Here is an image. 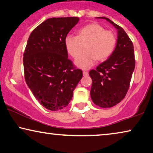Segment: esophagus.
<instances>
[{
	"instance_id": "obj_1",
	"label": "esophagus",
	"mask_w": 153,
	"mask_h": 153,
	"mask_svg": "<svg viewBox=\"0 0 153 153\" xmlns=\"http://www.w3.org/2000/svg\"><path fill=\"white\" fill-rule=\"evenodd\" d=\"M83 76H88V72L86 71H83Z\"/></svg>"
}]
</instances>
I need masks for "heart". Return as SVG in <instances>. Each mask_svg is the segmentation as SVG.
<instances>
[{
	"label": "heart",
	"instance_id": "1",
	"mask_svg": "<svg viewBox=\"0 0 153 153\" xmlns=\"http://www.w3.org/2000/svg\"><path fill=\"white\" fill-rule=\"evenodd\" d=\"M77 36L69 35L65 43L67 52L76 58L85 45L86 51L75 60V65L87 69L94 65L96 60L103 61L111 56L116 45V36L113 31H106L103 26L93 22L77 31Z\"/></svg>",
	"mask_w": 153,
	"mask_h": 153
}]
</instances>
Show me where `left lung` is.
<instances>
[{
	"label": "left lung",
	"instance_id": "left-lung-1",
	"mask_svg": "<svg viewBox=\"0 0 153 153\" xmlns=\"http://www.w3.org/2000/svg\"><path fill=\"white\" fill-rule=\"evenodd\" d=\"M97 18L105 19L110 22L117 33V43L112 54L96 69L89 71L92 79L91 100L95 105L110 108L120 103L128 90L135 66L134 47L122 27L108 18Z\"/></svg>",
	"mask_w": 153,
	"mask_h": 153
}]
</instances>
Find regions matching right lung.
<instances>
[{
    "label": "right lung",
    "mask_w": 153,
    "mask_h": 153,
    "mask_svg": "<svg viewBox=\"0 0 153 153\" xmlns=\"http://www.w3.org/2000/svg\"><path fill=\"white\" fill-rule=\"evenodd\" d=\"M77 17L51 18L31 33L23 55L26 83L48 110L67 106L82 71L68 59L65 38L79 22Z\"/></svg>",
    "instance_id": "right-lung-1"
}]
</instances>
